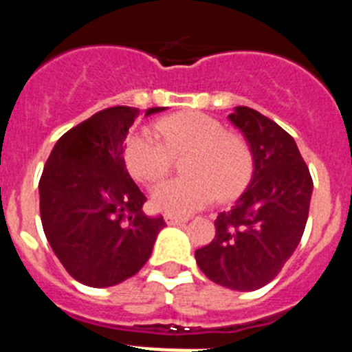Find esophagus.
Instances as JSON below:
<instances>
[{
  "instance_id": "obj_1",
  "label": "esophagus",
  "mask_w": 352,
  "mask_h": 352,
  "mask_svg": "<svg viewBox=\"0 0 352 352\" xmlns=\"http://www.w3.org/2000/svg\"><path fill=\"white\" fill-rule=\"evenodd\" d=\"M164 219H166V222L169 223V226H179V223L188 222V219H186V217H176V214H169V213H167Z\"/></svg>"
}]
</instances>
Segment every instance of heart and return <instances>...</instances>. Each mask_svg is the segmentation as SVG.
<instances>
[{
    "mask_svg": "<svg viewBox=\"0 0 352 352\" xmlns=\"http://www.w3.org/2000/svg\"><path fill=\"white\" fill-rule=\"evenodd\" d=\"M155 140L138 133L126 141L130 174L148 186L162 183L183 158V178L164 183L153 192V206L169 214H188L217 201H231L248 185L254 173V149L238 132H226L222 121L203 113L162 118Z\"/></svg>",
    "mask_w": 352,
    "mask_h": 352,
    "instance_id": "b5f03b06",
    "label": "heart"
}]
</instances>
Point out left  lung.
Listing matches in <instances>:
<instances>
[{
  "mask_svg": "<svg viewBox=\"0 0 352 352\" xmlns=\"http://www.w3.org/2000/svg\"><path fill=\"white\" fill-rule=\"evenodd\" d=\"M229 120L254 149L250 185L214 220V238L195 250L214 284L256 291L272 282L296 250L309 219L312 176L294 139L256 109L236 107Z\"/></svg>",
  "mask_w": 352,
  "mask_h": 352,
  "instance_id": "obj_1",
  "label": "left lung"
}]
</instances>
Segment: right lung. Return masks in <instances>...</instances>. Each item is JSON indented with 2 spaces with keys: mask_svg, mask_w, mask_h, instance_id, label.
<instances>
[{
  "mask_svg": "<svg viewBox=\"0 0 352 352\" xmlns=\"http://www.w3.org/2000/svg\"><path fill=\"white\" fill-rule=\"evenodd\" d=\"M164 107H151L146 116ZM139 111H98L56 142L40 178V217L65 270L89 287H111L148 263L164 217H146L123 141Z\"/></svg>",
  "mask_w": 352,
  "mask_h": 352,
  "instance_id": "add662e5",
  "label": "right lung"
}]
</instances>
